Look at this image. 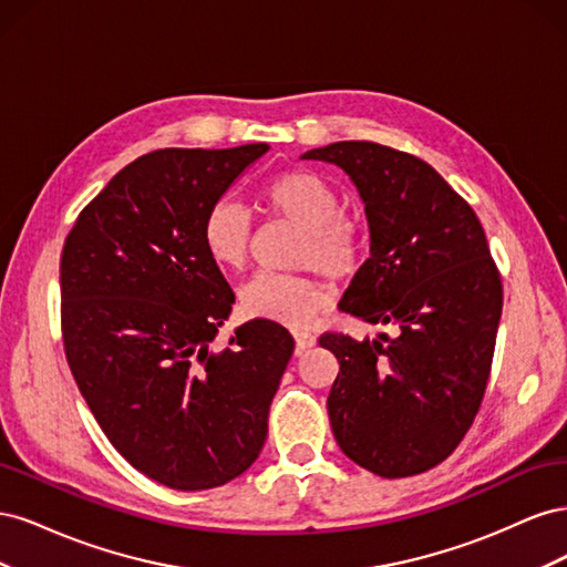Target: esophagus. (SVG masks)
Returning a JSON list of instances; mask_svg holds the SVG:
<instances>
[{
	"mask_svg": "<svg viewBox=\"0 0 567 567\" xmlns=\"http://www.w3.org/2000/svg\"><path fill=\"white\" fill-rule=\"evenodd\" d=\"M293 338H296V354H302L305 350H310L317 342V338L310 331H302V329H296Z\"/></svg>",
	"mask_w": 567,
	"mask_h": 567,
	"instance_id": "34e87169",
	"label": "esophagus"
}]
</instances>
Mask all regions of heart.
Here are the masks:
<instances>
[{"mask_svg":"<svg viewBox=\"0 0 567 567\" xmlns=\"http://www.w3.org/2000/svg\"><path fill=\"white\" fill-rule=\"evenodd\" d=\"M262 203L269 217L302 229L290 262L352 279L364 260V234L359 219L342 213L336 188L310 169H286L267 182ZM203 248L221 269H244L252 252V217L241 203L221 196L205 210ZM331 286L315 271L257 274L244 286L241 307L248 317L284 326H310L331 305Z\"/></svg>","mask_w":567,"mask_h":567,"instance_id":"obj_1","label":"heart"}]
</instances>
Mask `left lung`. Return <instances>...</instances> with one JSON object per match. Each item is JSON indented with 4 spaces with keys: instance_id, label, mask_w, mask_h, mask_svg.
<instances>
[{
    "instance_id": "left-lung-1",
    "label": "left lung",
    "mask_w": 567,
    "mask_h": 567,
    "mask_svg": "<svg viewBox=\"0 0 567 567\" xmlns=\"http://www.w3.org/2000/svg\"><path fill=\"white\" fill-rule=\"evenodd\" d=\"M302 161L346 169L364 200L371 257L340 310L398 323L394 338L323 333L340 371L329 419L342 454L381 477L435 468L468 433L489 381L504 288L471 205L425 161L338 142Z\"/></svg>"
}]
</instances>
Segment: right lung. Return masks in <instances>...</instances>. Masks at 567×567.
Listing matches in <instances>:
<instances>
[{
  "mask_svg": "<svg viewBox=\"0 0 567 567\" xmlns=\"http://www.w3.org/2000/svg\"><path fill=\"white\" fill-rule=\"evenodd\" d=\"M267 151H151L65 236L68 367L113 447L165 487L213 489L252 466L296 348L281 323L252 319L213 350L234 293L203 248V217Z\"/></svg>",
  "mask_w": 567,
  "mask_h": 567,
  "instance_id": "1",
  "label": "right lung"
}]
</instances>
